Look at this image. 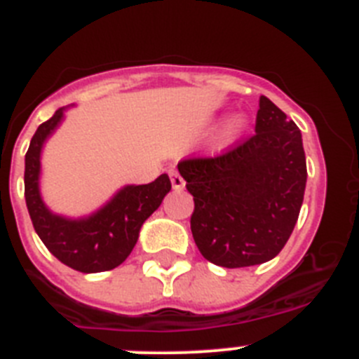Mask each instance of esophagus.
Returning a JSON list of instances; mask_svg holds the SVG:
<instances>
[{
  "label": "esophagus",
  "instance_id": "34e87169",
  "mask_svg": "<svg viewBox=\"0 0 359 359\" xmlns=\"http://www.w3.org/2000/svg\"><path fill=\"white\" fill-rule=\"evenodd\" d=\"M169 177H170V183H172V189L174 190H183L185 189V180L182 177V174L177 172V170H170L169 172Z\"/></svg>",
  "mask_w": 359,
  "mask_h": 359
}]
</instances>
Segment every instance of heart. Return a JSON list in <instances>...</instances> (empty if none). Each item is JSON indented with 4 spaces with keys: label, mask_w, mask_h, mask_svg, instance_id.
<instances>
[{
    "label": "heart",
    "mask_w": 359,
    "mask_h": 359,
    "mask_svg": "<svg viewBox=\"0 0 359 359\" xmlns=\"http://www.w3.org/2000/svg\"><path fill=\"white\" fill-rule=\"evenodd\" d=\"M250 128V118L243 113H236V115H230L223 122V128H221V135L226 142L239 140L244 133L248 131Z\"/></svg>",
    "instance_id": "b5f03b06"
}]
</instances>
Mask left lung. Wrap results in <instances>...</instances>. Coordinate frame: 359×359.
Wrapping results in <instances>:
<instances>
[{
  "mask_svg": "<svg viewBox=\"0 0 359 359\" xmlns=\"http://www.w3.org/2000/svg\"><path fill=\"white\" fill-rule=\"evenodd\" d=\"M177 170L194 196L190 230L207 261L246 268L280 253L300 214L307 167L302 133L268 97L259 98L250 140Z\"/></svg>",
  "mask_w": 359,
  "mask_h": 359,
  "instance_id": "1",
  "label": "left lung"
}]
</instances>
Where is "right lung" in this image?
I'll return each instance as SVG.
<instances>
[{"label": "right lung", "mask_w": 359, "mask_h": 359, "mask_svg": "<svg viewBox=\"0 0 359 359\" xmlns=\"http://www.w3.org/2000/svg\"><path fill=\"white\" fill-rule=\"evenodd\" d=\"M68 107L57 109L32 136L25 156V199L32 224L52 255L82 273H98L128 259L142 224L169 194L170 180L161 174L147 185H123L102 207L81 217L50 210L41 196V154L46 140L65 120Z\"/></svg>", "instance_id": "1"}]
</instances>
